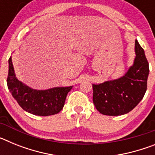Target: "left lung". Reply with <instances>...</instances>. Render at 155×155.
Masks as SVG:
<instances>
[{
    "instance_id": "left-lung-1",
    "label": "left lung",
    "mask_w": 155,
    "mask_h": 155,
    "mask_svg": "<svg viewBox=\"0 0 155 155\" xmlns=\"http://www.w3.org/2000/svg\"><path fill=\"white\" fill-rule=\"evenodd\" d=\"M133 66L124 76L116 80L92 84L93 103L100 113L106 116H120L136 107L147 91L149 64L144 50L135 42Z\"/></svg>"
}]
</instances>
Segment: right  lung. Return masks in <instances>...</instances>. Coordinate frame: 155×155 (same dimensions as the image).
Listing matches in <instances>:
<instances>
[{
  "label": "right lung",
  "instance_id": "1",
  "mask_svg": "<svg viewBox=\"0 0 155 155\" xmlns=\"http://www.w3.org/2000/svg\"><path fill=\"white\" fill-rule=\"evenodd\" d=\"M8 89L25 111L36 116H47L57 114L62 110L67 94L72 86L57 87L47 90L32 89L16 78L12 57L8 60Z\"/></svg>",
  "mask_w": 155,
  "mask_h": 155
}]
</instances>
